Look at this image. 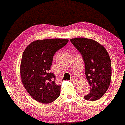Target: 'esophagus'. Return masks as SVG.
<instances>
[{
    "label": "esophagus",
    "instance_id": "1",
    "mask_svg": "<svg viewBox=\"0 0 125 125\" xmlns=\"http://www.w3.org/2000/svg\"><path fill=\"white\" fill-rule=\"evenodd\" d=\"M71 81H72V82H73V83H76L77 82V80L76 79V78H75V77H73L71 78Z\"/></svg>",
    "mask_w": 125,
    "mask_h": 125
}]
</instances>
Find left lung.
<instances>
[{"label": "left lung", "mask_w": 125, "mask_h": 125, "mask_svg": "<svg viewBox=\"0 0 125 125\" xmlns=\"http://www.w3.org/2000/svg\"><path fill=\"white\" fill-rule=\"evenodd\" d=\"M82 56L85 74L91 86L90 93L84 96L86 100H99L110 85L111 62L106 50L95 40L85 37L70 39Z\"/></svg>", "instance_id": "8db88e82"}]
</instances>
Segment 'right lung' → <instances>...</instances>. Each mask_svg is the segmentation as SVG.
I'll return each mask as SVG.
<instances>
[{"instance_id": "right-lung-1", "label": "right lung", "mask_w": 125, "mask_h": 125, "mask_svg": "<svg viewBox=\"0 0 125 125\" xmlns=\"http://www.w3.org/2000/svg\"><path fill=\"white\" fill-rule=\"evenodd\" d=\"M68 42L65 39L37 40L24 51L20 68L22 83L37 102L50 103L60 95L61 86L55 83V75L50 70L55 53Z\"/></svg>"}]
</instances>
